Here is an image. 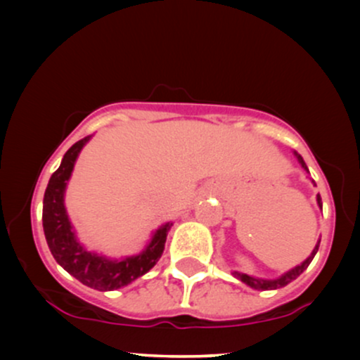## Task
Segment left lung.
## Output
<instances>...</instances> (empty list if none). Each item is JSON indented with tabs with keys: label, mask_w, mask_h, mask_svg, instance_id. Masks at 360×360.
Wrapping results in <instances>:
<instances>
[{
	"label": "left lung",
	"mask_w": 360,
	"mask_h": 360,
	"mask_svg": "<svg viewBox=\"0 0 360 360\" xmlns=\"http://www.w3.org/2000/svg\"><path fill=\"white\" fill-rule=\"evenodd\" d=\"M296 155H298V154H296ZM298 160H300L301 166H303V167L308 171V167H307V164H304L303 157L298 155ZM313 184H315V181H313ZM316 201H318V205H320V208H321V198H320V194H318V196H316ZM318 247H320V242L316 243L315 249H313V252H311V255H309V257H308L307 260H304V262L301 264V266H296L295 269L288 271L286 274H283V276H281V278H278V279H259V278H252V276L243 274V272H235V278L240 279L242 283L247 284V286H250V288H254V289H260V291H267V289H279V288H284V286H286V284L291 283V281H295L296 278H298L300 274H303V271H307V267L309 266V262H311L313 257H315V254L318 252Z\"/></svg>",
	"instance_id": "obj_1"
}]
</instances>
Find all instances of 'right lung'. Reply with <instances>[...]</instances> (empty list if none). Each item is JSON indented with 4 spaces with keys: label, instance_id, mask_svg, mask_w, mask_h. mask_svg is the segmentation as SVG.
Masks as SVG:
<instances>
[{
    "label": "right lung",
    "instance_id": "1",
    "mask_svg": "<svg viewBox=\"0 0 360 360\" xmlns=\"http://www.w3.org/2000/svg\"><path fill=\"white\" fill-rule=\"evenodd\" d=\"M88 140L89 137H84L65 152L60 167L53 172L49 181L44 194V233L53 259L69 274L98 291H113V289L127 286L155 266L164 252V243H166L172 223L160 226L152 237L147 249L134 257L110 260L86 250L74 237L72 225L64 208V191L65 184L71 177L77 154Z\"/></svg>",
    "mask_w": 360,
    "mask_h": 360
}]
</instances>
